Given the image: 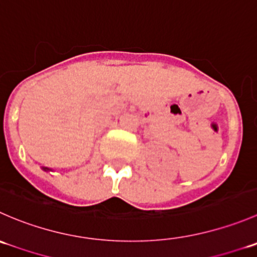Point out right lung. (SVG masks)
Instances as JSON below:
<instances>
[{
  "label": "right lung",
  "instance_id": "obj_1",
  "mask_svg": "<svg viewBox=\"0 0 257 257\" xmlns=\"http://www.w3.org/2000/svg\"><path fill=\"white\" fill-rule=\"evenodd\" d=\"M42 169H44V171H50V169L46 168V167H44V168H42Z\"/></svg>",
  "mask_w": 257,
  "mask_h": 257
}]
</instances>
